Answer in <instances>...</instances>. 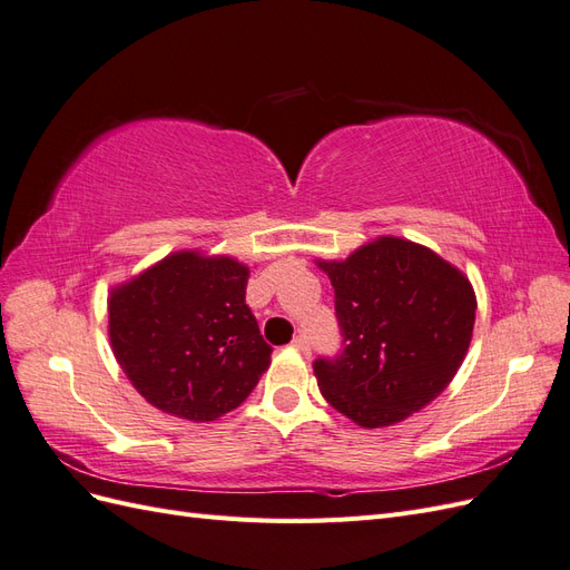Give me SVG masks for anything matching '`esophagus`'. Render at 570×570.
<instances>
[{"label": "esophagus", "mask_w": 570, "mask_h": 570, "mask_svg": "<svg viewBox=\"0 0 570 570\" xmlns=\"http://www.w3.org/2000/svg\"><path fill=\"white\" fill-rule=\"evenodd\" d=\"M292 347H295L297 352H302V354H308L312 352V344H308V337L304 335V333H299L295 340H292Z\"/></svg>", "instance_id": "34e87169"}]
</instances>
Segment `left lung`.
<instances>
[{"instance_id":"left-lung-1","label":"left lung","mask_w":570,"mask_h":570,"mask_svg":"<svg viewBox=\"0 0 570 570\" xmlns=\"http://www.w3.org/2000/svg\"><path fill=\"white\" fill-rule=\"evenodd\" d=\"M316 266L333 283L344 344L314 364L327 404L361 428H387L440 396L473 337L471 281L433 249L392 235Z\"/></svg>"}]
</instances>
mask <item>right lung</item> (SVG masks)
<instances>
[{"mask_svg": "<svg viewBox=\"0 0 570 570\" xmlns=\"http://www.w3.org/2000/svg\"><path fill=\"white\" fill-rule=\"evenodd\" d=\"M249 266L183 249L109 292V342L132 387L168 416L209 423L271 366L245 289Z\"/></svg>", "mask_w": 570, "mask_h": 570, "instance_id": "1", "label": "right lung"}]
</instances>
